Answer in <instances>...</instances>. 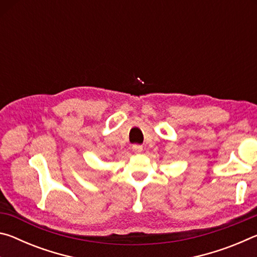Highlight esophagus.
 Returning a JSON list of instances; mask_svg holds the SVG:
<instances>
[{"instance_id": "obj_1", "label": "esophagus", "mask_w": 257, "mask_h": 257, "mask_svg": "<svg viewBox=\"0 0 257 257\" xmlns=\"http://www.w3.org/2000/svg\"><path fill=\"white\" fill-rule=\"evenodd\" d=\"M133 152L134 153H142L143 146L142 145H133Z\"/></svg>"}]
</instances>
